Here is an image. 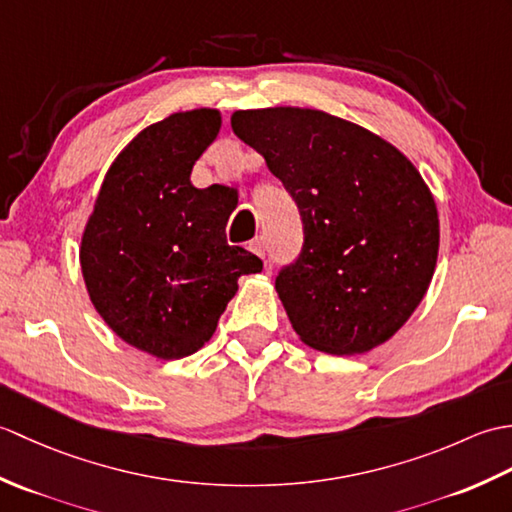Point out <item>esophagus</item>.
<instances>
[{
  "mask_svg": "<svg viewBox=\"0 0 512 512\" xmlns=\"http://www.w3.org/2000/svg\"><path fill=\"white\" fill-rule=\"evenodd\" d=\"M248 248H250V250H253V253H255V255H259V257H264V255H266V239H264V237H255V239H253V242H250V244H248Z\"/></svg>",
  "mask_w": 512,
  "mask_h": 512,
  "instance_id": "obj_1",
  "label": "esophagus"
}]
</instances>
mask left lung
<instances>
[{
  "mask_svg": "<svg viewBox=\"0 0 512 512\" xmlns=\"http://www.w3.org/2000/svg\"><path fill=\"white\" fill-rule=\"evenodd\" d=\"M231 127L299 206L301 255L275 281L299 339L341 356L389 341L438 262V209L420 171L369 129L310 107L237 110Z\"/></svg>",
  "mask_w": 512,
  "mask_h": 512,
  "instance_id": "obj_1",
  "label": "left lung"
}]
</instances>
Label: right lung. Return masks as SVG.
Here are the masks:
<instances>
[{"instance_id":"add662e5","label":"right lung","mask_w":512,"mask_h":512,"mask_svg":"<svg viewBox=\"0 0 512 512\" xmlns=\"http://www.w3.org/2000/svg\"><path fill=\"white\" fill-rule=\"evenodd\" d=\"M220 127L211 107L145 127L107 169L81 237L96 312L125 343L162 361L198 352L237 279L262 270L257 255L226 242L235 191L191 184L195 160Z\"/></svg>"}]
</instances>
